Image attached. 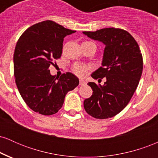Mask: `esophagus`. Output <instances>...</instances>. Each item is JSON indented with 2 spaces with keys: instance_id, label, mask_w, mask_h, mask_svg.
I'll return each instance as SVG.
<instances>
[{
  "instance_id": "1",
  "label": "esophagus",
  "mask_w": 158,
  "mask_h": 158,
  "mask_svg": "<svg viewBox=\"0 0 158 158\" xmlns=\"http://www.w3.org/2000/svg\"><path fill=\"white\" fill-rule=\"evenodd\" d=\"M85 84V81L84 80H82V79H80V80H79V85H83Z\"/></svg>"
}]
</instances>
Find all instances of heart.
Instances as JSON below:
<instances>
[{
    "label": "heart",
    "instance_id": "heart-1",
    "mask_svg": "<svg viewBox=\"0 0 158 158\" xmlns=\"http://www.w3.org/2000/svg\"><path fill=\"white\" fill-rule=\"evenodd\" d=\"M89 68L86 65L81 64H76L73 68V71L76 75L79 77H82L85 75V73L89 70Z\"/></svg>",
    "mask_w": 158,
    "mask_h": 158
}]
</instances>
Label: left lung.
Listing matches in <instances>:
<instances>
[{"instance_id": "1", "label": "left lung", "mask_w": 158, "mask_h": 158, "mask_svg": "<svg viewBox=\"0 0 158 158\" xmlns=\"http://www.w3.org/2000/svg\"><path fill=\"white\" fill-rule=\"evenodd\" d=\"M83 33L106 45L102 67L91 77L99 80L106 77V81L103 85L88 83L93 94L85 99V110L94 118H110L126 108L138 86L142 53L135 39L122 29L110 27Z\"/></svg>"}]
</instances>
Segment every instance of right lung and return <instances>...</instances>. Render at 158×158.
<instances>
[{
  "instance_id": "obj_1",
  "label": "right lung",
  "mask_w": 158,
  "mask_h": 158,
  "mask_svg": "<svg viewBox=\"0 0 158 158\" xmlns=\"http://www.w3.org/2000/svg\"><path fill=\"white\" fill-rule=\"evenodd\" d=\"M75 32L44 21L29 27L19 38L13 56L15 83L24 102L35 112L57 113L67 93L79 85L73 73L56 78L49 70L53 60L61 57L64 38Z\"/></svg>"
}]
</instances>
